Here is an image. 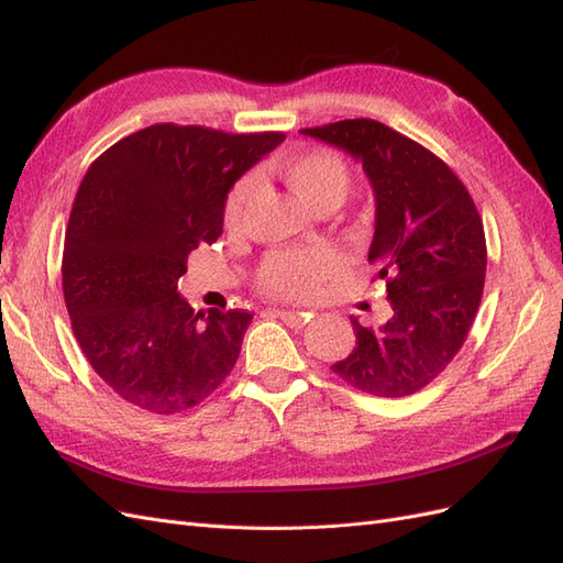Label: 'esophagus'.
Listing matches in <instances>:
<instances>
[{"instance_id":"esophagus-1","label":"esophagus","mask_w":563,"mask_h":563,"mask_svg":"<svg viewBox=\"0 0 563 563\" xmlns=\"http://www.w3.org/2000/svg\"><path fill=\"white\" fill-rule=\"evenodd\" d=\"M272 314L275 317H279V319H284L288 327H296V329H300V327H305V321H310V312H298V310H279V308H275V310H269Z\"/></svg>"}]
</instances>
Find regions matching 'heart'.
I'll return each instance as SVG.
<instances>
[{
  "label": "heart",
  "mask_w": 563,
  "mask_h": 563,
  "mask_svg": "<svg viewBox=\"0 0 563 563\" xmlns=\"http://www.w3.org/2000/svg\"><path fill=\"white\" fill-rule=\"evenodd\" d=\"M275 172L291 190L314 209L338 207L345 199L352 172L347 162L333 150L310 147L275 162ZM253 197V178L236 180L223 203V223L240 228ZM343 255L329 244L288 246L265 255L255 275V288L277 300H312L323 294L343 272Z\"/></svg>",
  "instance_id": "obj_1"
}]
</instances>
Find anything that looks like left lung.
Masks as SVG:
<instances>
[{
    "instance_id": "8db88e82",
    "label": "left lung",
    "mask_w": 563,
    "mask_h": 563,
    "mask_svg": "<svg viewBox=\"0 0 563 563\" xmlns=\"http://www.w3.org/2000/svg\"><path fill=\"white\" fill-rule=\"evenodd\" d=\"M347 150L376 192L368 263L387 286L391 314L378 327L350 317L356 347L331 371L373 397L428 387L463 347L486 279V234L476 203L432 150L376 119L302 129Z\"/></svg>"
}]
</instances>
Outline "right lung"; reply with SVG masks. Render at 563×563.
Listing matches in <instances>:
<instances>
[{"label": "right lung", "instance_id": "right-lung-1", "mask_svg": "<svg viewBox=\"0 0 563 563\" xmlns=\"http://www.w3.org/2000/svg\"><path fill=\"white\" fill-rule=\"evenodd\" d=\"M284 139L152 124L89 166L65 230L63 296L84 356L124 401L174 416L230 376L253 314L195 312L178 279L187 253L223 234L234 180Z\"/></svg>", "mask_w": 563, "mask_h": 563}]
</instances>
